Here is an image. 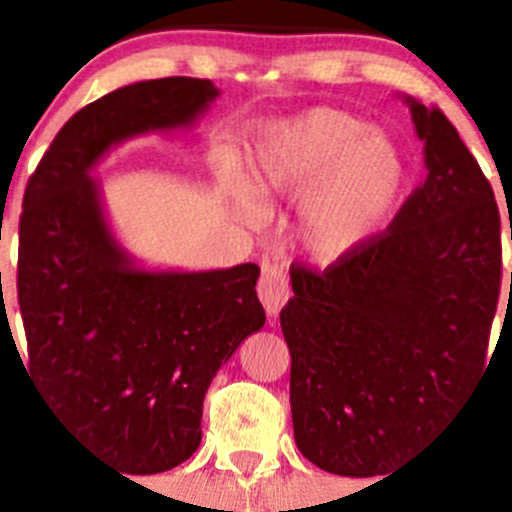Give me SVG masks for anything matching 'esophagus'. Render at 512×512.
Returning a JSON list of instances; mask_svg holds the SVG:
<instances>
[{
  "mask_svg": "<svg viewBox=\"0 0 512 512\" xmlns=\"http://www.w3.org/2000/svg\"><path fill=\"white\" fill-rule=\"evenodd\" d=\"M257 293H260V301L262 306H265V311L270 313V316H278L280 308H283L290 298L288 273L278 265H262Z\"/></svg>",
  "mask_w": 512,
  "mask_h": 512,
  "instance_id": "1",
  "label": "esophagus"
}]
</instances>
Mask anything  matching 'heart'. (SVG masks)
<instances>
[{
    "label": "heart",
    "mask_w": 512,
    "mask_h": 512,
    "mask_svg": "<svg viewBox=\"0 0 512 512\" xmlns=\"http://www.w3.org/2000/svg\"><path fill=\"white\" fill-rule=\"evenodd\" d=\"M250 186L229 173L234 206L245 219H260L254 196H296L298 239L321 262H334L367 245L405 186L398 147L365 119L342 109L316 107L270 124L250 147Z\"/></svg>",
    "instance_id": "b5f03b06"
}]
</instances>
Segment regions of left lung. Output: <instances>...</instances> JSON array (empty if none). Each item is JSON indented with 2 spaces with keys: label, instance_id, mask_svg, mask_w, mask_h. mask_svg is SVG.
<instances>
[{
  "label": "left lung",
  "instance_id": "8db88e82",
  "mask_svg": "<svg viewBox=\"0 0 512 512\" xmlns=\"http://www.w3.org/2000/svg\"><path fill=\"white\" fill-rule=\"evenodd\" d=\"M426 181L393 224L324 273L290 267L280 311L303 457L375 477L416 449L485 367L500 296V211L441 109L405 96Z\"/></svg>",
  "mask_w": 512,
  "mask_h": 512
}]
</instances>
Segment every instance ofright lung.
<instances>
[{
  "instance_id": "add662e5",
  "label": "right lung",
  "mask_w": 512,
  "mask_h": 512,
  "mask_svg": "<svg viewBox=\"0 0 512 512\" xmlns=\"http://www.w3.org/2000/svg\"><path fill=\"white\" fill-rule=\"evenodd\" d=\"M216 96L209 78L188 76L101 96L63 124L22 199L30 377L86 449L130 474L165 472L199 449L211 380L265 324L260 267L145 270L114 237L91 170L124 140L193 127Z\"/></svg>"
}]
</instances>
